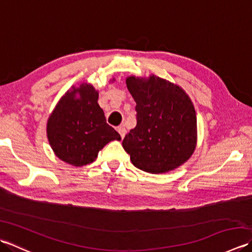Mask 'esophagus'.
<instances>
[{"label": "esophagus", "instance_id": "1", "mask_svg": "<svg viewBox=\"0 0 252 252\" xmlns=\"http://www.w3.org/2000/svg\"><path fill=\"white\" fill-rule=\"evenodd\" d=\"M117 131L119 132V134H120V136H121V138H123L125 137V135H126V127L123 126H118V129H117Z\"/></svg>", "mask_w": 252, "mask_h": 252}]
</instances>
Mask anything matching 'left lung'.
Wrapping results in <instances>:
<instances>
[{"instance_id":"left-lung-1","label":"left lung","mask_w":252,"mask_h":252,"mask_svg":"<svg viewBox=\"0 0 252 252\" xmlns=\"http://www.w3.org/2000/svg\"><path fill=\"white\" fill-rule=\"evenodd\" d=\"M126 87L136 103V126L122 146L134 167L148 173H165L192 155L197 141V118L183 89L156 76H131Z\"/></svg>"}]
</instances>
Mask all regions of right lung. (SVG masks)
<instances>
[{
  "mask_svg": "<svg viewBox=\"0 0 252 252\" xmlns=\"http://www.w3.org/2000/svg\"><path fill=\"white\" fill-rule=\"evenodd\" d=\"M93 85L82 83L63 96L47 121V138L56 156L74 167L92 163L111 141H120L106 122Z\"/></svg>",
  "mask_w": 252,
  "mask_h": 252,
  "instance_id": "right-lung-1",
  "label": "right lung"
}]
</instances>
